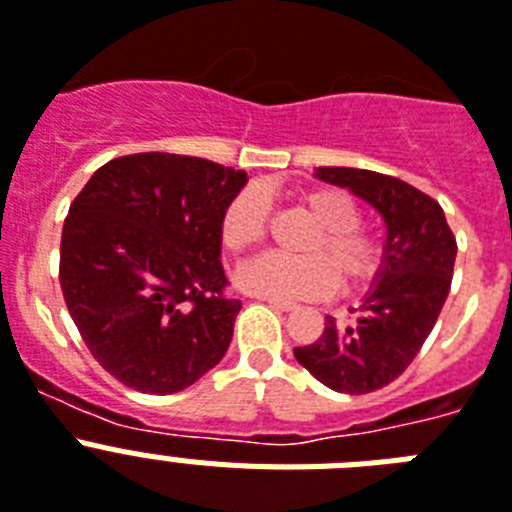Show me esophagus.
Returning a JSON list of instances; mask_svg holds the SVG:
<instances>
[{"label": "esophagus", "instance_id": "esophagus-1", "mask_svg": "<svg viewBox=\"0 0 512 512\" xmlns=\"http://www.w3.org/2000/svg\"><path fill=\"white\" fill-rule=\"evenodd\" d=\"M259 300H264V303H269L272 308H277V310H295V308H298V303H290V300H279V298H259Z\"/></svg>", "mask_w": 512, "mask_h": 512}]
</instances>
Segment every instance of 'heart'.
Instances as JSON below:
<instances>
[{"mask_svg":"<svg viewBox=\"0 0 512 512\" xmlns=\"http://www.w3.org/2000/svg\"><path fill=\"white\" fill-rule=\"evenodd\" d=\"M318 230L305 243L310 256H282L264 253L240 266V290L259 298H326L336 287L344 290L373 282L381 272V246L360 230V209L352 196L336 189H313L300 196ZM269 230V196L259 186L240 191L222 214V246L243 253L259 246Z\"/></svg>","mask_w":512,"mask_h":512,"instance_id":"1","label":"heart"}]
</instances>
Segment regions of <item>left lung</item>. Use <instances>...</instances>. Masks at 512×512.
I'll use <instances>...</instances> for the list:
<instances>
[{
  "label": "left lung",
  "instance_id": "8db88e82",
  "mask_svg": "<svg viewBox=\"0 0 512 512\" xmlns=\"http://www.w3.org/2000/svg\"><path fill=\"white\" fill-rule=\"evenodd\" d=\"M381 212L386 222L381 272L352 323L326 316V329L295 357L316 381L339 393H370L396 381L417 357L451 290L456 238L443 207L419 189L360 168H318Z\"/></svg>",
  "mask_w": 512,
  "mask_h": 512
}]
</instances>
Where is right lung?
<instances>
[{
	"label": "right lung",
	"mask_w": 512,
	"mask_h": 512,
	"mask_svg": "<svg viewBox=\"0 0 512 512\" xmlns=\"http://www.w3.org/2000/svg\"><path fill=\"white\" fill-rule=\"evenodd\" d=\"M246 181L204 157L139 152L95 170L69 207L61 292L124 386L183 391L225 357L240 300L225 295L220 225Z\"/></svg>",
	"instance_id": "1"
}]
</instances>
